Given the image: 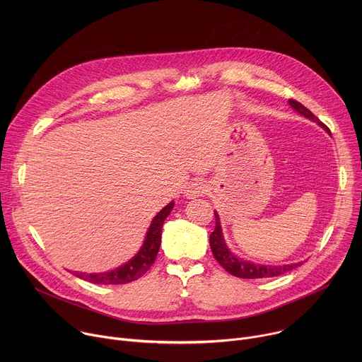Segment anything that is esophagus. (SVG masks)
I'll list each match as a JSON object with an SVG mask.
<instances>
[{
    "instance_id": "esophagus-1",
    "label": "esophagus",
    "mask_w": 362,
    "mask_h": 362,
    "mask_svg": "<svg viewBox=\"0 0 362 362\" xmlns=\"http://www.w3.org/2000/svg\"><path fill=\"white\" fill-rule=\"evenodd\" d=\"M206 192H208V185H206L203 180H193L187 185L185 190V196L187 199H196L199 196H203Z\"/></svg>"
}]
</instances>
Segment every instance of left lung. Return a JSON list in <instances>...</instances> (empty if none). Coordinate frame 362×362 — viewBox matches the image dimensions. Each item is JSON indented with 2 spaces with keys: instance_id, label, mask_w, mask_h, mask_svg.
Listing matches in <instances>:
<instances>
[{
  "instance_id": "1",
  "label": "left lung",
  "mask_w": 362,
  "mask_h": 362,
  "mask_svg": "<svg viewBox=\"0 0 362 362\" xmlns=\"http://www.w3.org/2000/svg\"><path fill=\"white\" fill-rule=\"evenodd\" d=\"M289 106L298 115L309 119L311 122H315L318 126H321L325 132L329 133V129L322 122H320V119L315 117L313 115V112H309L306 107H303L299 101L289 100ZM215 221H216L215 230L209 236L211 249H212V253L215 256V259L230 275L238 276V278H243V279L272 278V276L284 275V274H286V272H289V271H292V269H295V268H298L300 265V262H298V264H286V265H262V264H255V262H250V261H245V259H242V257H238L236 255H233L230 252V249L228 247V245L225 242L222 226H221V218H219L216 211H215Z\"/></svg>"
}]
</instances>
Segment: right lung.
Masks as SVG:
<instances>
[{
  "label": "right lung",
  "mask_w": 362,
  "mask_h": 362,
  "mask_svg": "<svg viewBox=\"0 0 362 362\" xmlns=\"http://www.w3.org/2000/svg\"><path fill=\"white\" fill-rule=\"evenodd\" d=\"M173 206H175V202L168 203L165 208L153 218L141 247L130 261L107 272H100V274L73 272V274L80 279H84L97 285H123L143 276L154 264V259H156L160 242H162V228L166 218L170 215Z\"/></svg>",
  "instance_id": "obj_1"
}]
</instances>
